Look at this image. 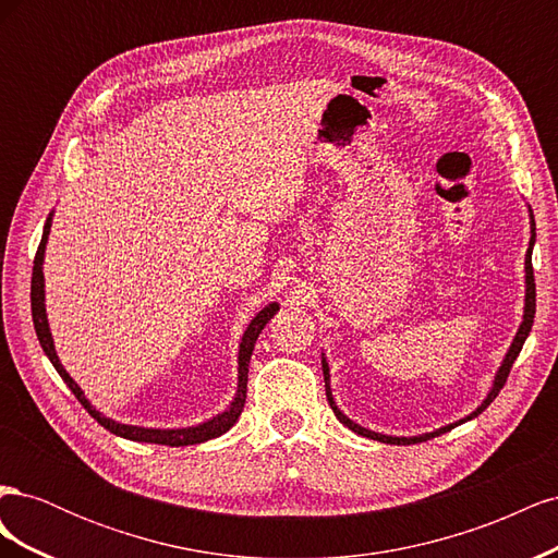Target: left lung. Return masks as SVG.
<instances>
[{"instance_id":"1","label":"left lung","mask_w":558,"mask_h":558,"mask_svg":"<svg viewBox=\"0 0 558 558\" xmlns=\"http://www.w3.org/2000/svg\"><path fill=\"white\" fill-rule=\"evenodd\" d=\"M535 226V223H533ZM533 242H535V228H533V238H531V248H529V253H526V312H523V324H521V328H519V332H517V337H514V342H512V347H510V351H508V356H505V361H502V365H500V369H498V375H496V384H494V388H492V393H488V398L482 402V408H477V412H472L468 418H475L477 414H482L488 404H492L494 400H496V396L500 393V388L505 386V381H508V377H510V369H512V365H514V361H517V356H519V351H521V347H523V342H526V337H529V332H531V326H533V318H535V277H533V263H531V253H533ZM324 377H326V396H328V402H330V408H332V412H335V416L342 421V424L347 426V428H351L353 433H359V435H365V437H369V440H379V442H386V445H414V442H426V440H430L433 435H440V433H447V430H451L453 426H447V428H442V430H437V433H430V435H421V437H388V435H379V433H369V430H365V428H361L359 424H353L351 418H347L340 410H337V404L332 402V396H330V375H328V363L324 361Z\"/></svg>"}]
</instances>
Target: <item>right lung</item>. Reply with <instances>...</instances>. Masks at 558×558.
<instances>
[{
	"mask_svg": "<svg viewBox=\"0 0 558 558\" xmlns=\"http://www.w3.org/2000/svg\"><path fill=\"white\" fill-rule=\"evenodd\" d=\"M48 230H50V218L44 226V238L39 242L37 248V256H35V267H32V291H29V300H32V320H35V330L39 337V344L46 351V356L53 363V367L58 369V375L64 379V384L70 386V391L78 398V402L83 408L88 410V414L97 421L99 426H105L109 433L113 435H121L125 440H134V442H150V445H167V447H185V445H199V442H207L211 437L223 435L226 430H230L234 426V421L240 418L242 410H244V400H246V381H248V361H251V353L253 347H256V340L260 330L265 328V324L269 318H272L279 310V305H267L256 318L251 320L244 337H242V347H240V391L238 398L232 400L230 410L218 414L216 418L207 421V424L195 426V428H181V430H154V428H137V426H125V424H116V421L107 418L99 414L97 410L90 408V402L83 396V391L78 388V384L66 375V369L60 365L58 356H56V349H53V340H50V332H48V320H46V310H44V272H41V260H44V246H46V238H48Z\"/></svg>",
	"mask_w": 558,
	"mask_h": 558,
	"instance_id": "1",
	"label": "right lung"
}]
</instances>
